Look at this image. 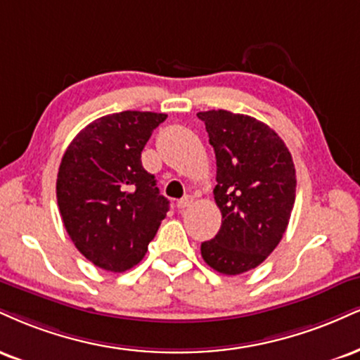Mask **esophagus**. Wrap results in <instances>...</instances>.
<instances>
[{"instance_id":"esophagus-1","label":"esophagus","mask_w":360,"mask_h":360,"mask_svg":"<svg viewBox=\"0 0 360 360\" xmlns=\"http://www.w3.org/2000/svg\"><path fill=\"white\" fill-rule=\"evenodd\" d=\"M191 205H193V198H191V196H184V198H181L179 201L176 202L177 210H186V207H189Z\"/></svg>"}]
</instances>
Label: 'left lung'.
Listing matches in <instances>:
<instances>
[{"instance_id":"1","label":"left lung","mask_w":360,"mask_h":360,"mask_svg":"<svg viewBox=\"0 0 360 360\" xmlns=\"http://www.w3.org/2000/svg\"><path fill=\"white\" fill-rule=\"evenodd\" d=\"M198 117L216 154L213 193L223 216L201 255L219 274L240 275L278 246L295 202V166L278 134L255 117L221 109Z\"/></svg>"}]
</instances>
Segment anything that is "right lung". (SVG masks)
<instances>
[{
	"label": "right lung",
	"instance_id": "right-lung-1",
	"mask_svg": "<svg viewBox=\"0 0 360 360\" xmlns=\"http://www.w3.org/2000/svg\"><path fill=\"white\" fill-rule=\"evenodd\" d=\"M166 114L125 110L103 115L77 134L56 177L65 229L84 257L122 274L144 258L169 201L141 153Z\"/></svg>",
	"mask_w": 360,
	"mask_h": 360
}]
</instances>
